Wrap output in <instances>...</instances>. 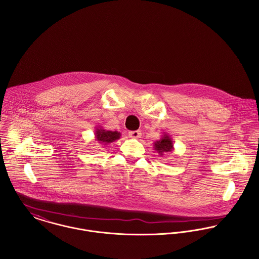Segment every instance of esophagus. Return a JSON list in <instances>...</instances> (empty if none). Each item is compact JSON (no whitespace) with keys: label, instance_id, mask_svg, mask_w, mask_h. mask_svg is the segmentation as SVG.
<instances>
[{"label":"esophagus","instance_id":"obj_1","mask_svg":"<svg viewBox=\"0 0 259 259\" xmlns=\"http://www.w3.org/2000/svg\"><path fill=\"white\" fill-rule=\"evenodd\" d=\"M129 137L133 139H138L141 137V131H130L129 132Z\"/></svg>","mask_w":259,"mask_h":259}]
</instances>
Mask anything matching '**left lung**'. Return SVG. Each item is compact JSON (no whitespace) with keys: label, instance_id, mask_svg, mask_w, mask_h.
Returning <instances> with one entry per match:
<instances>
[{"label":"left lung","instance_id":"1","mask_svg":"<svg viewBox=\"0 0 259 259\" xmlns=\"http://www.w3.org/2000/svg\"><path fill=\"white\" fill-rule=\"evenodd\" d=\"M154 150L157 151L160 156L172 153L174 151V145L171 137L168 134L164 133L160 140L154 142Z\"/></svg>","mask_w":259,"mask_h":259}]
</instances>
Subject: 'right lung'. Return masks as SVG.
Instances as JSON below:
<instances>
[{
  "label": "right lung",
  "instance_id": "add662e5",
  "mask_svg": "<svg viewBox=\"0 0 259 259\" xmlns=\"http://www.w3.org/2000/svg\"><path fill=\"white\" fill-rule=\"evenodd\" d=\"M94 135H95V141H97L102 145H108V144L112 143L116 140L120 139V137H121L120 132L105 130L101 126H99L95 129Z\"/></svg>",
  "mask_w": 259,
  "mask_h": 259
}]
</instances>
